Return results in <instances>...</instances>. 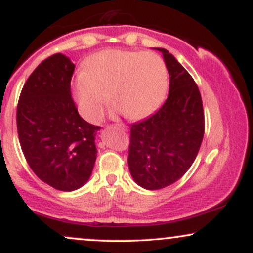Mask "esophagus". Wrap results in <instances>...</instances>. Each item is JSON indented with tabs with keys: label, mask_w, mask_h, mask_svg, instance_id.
<instances>
[{
	"label": "esophagus",
	"mask_w": 253,
	"mask_h": 253,
	"mask_svg": "<svg viewBox=\"0 0 253 253\" xmlns=\"http://www.w3.org/2000/svg\"><path fill=\"white\" fill-rule=\"evenodd\" d=\"M115 126H117L118 128H120V129H123V130H127V127L125 126V125H123V124H117V125H115Z\"/></svg>",
	"instance_id": "obj_1"
}]
</instances>
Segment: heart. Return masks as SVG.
I'll return each mask as SVG.
<instances>
[{"label":"heart","mask_w":253,"mask_h":253,"mask_svg":"<svg viewBox=\"0 0 253 253\" xmlns=\"http://www.w3.org/2000/svg\"><path fill=\"white\" fill-rule=\"evenodd\" d=\"M168 69L155 52L106 50L84 62L83 72L72 83V95L82 117L96 123L109 101L126 118L149 117L163 103Z\"/></svg>","instance_id":"1"}]
</instances>
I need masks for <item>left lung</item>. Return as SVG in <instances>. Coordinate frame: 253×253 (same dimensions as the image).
Returning <instances> with one entry per match:
<instances>
[{
  "mask_svg": "<svg viewBox=\"0 0 253 253\" xmlns=\"http://www.w3.org/2000/svg\"><path fill=\"white\" fill-rule=\"evenodd\" d=\"M170 76L169 96L153 115L130 126L128 168L140 187L157 190L168 187L189 170L203 134L202 98L189 72L165 48Z\"/></svg>",
  "mask_w": 253,
  "mask_h": 253,
  "instance_id": "1",
  "label": "left lung"
}]
</instances>
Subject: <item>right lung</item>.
<instances>
[{"mask_svg":"<svg viewBox=\"0 0 253 253\" xmlns=\"http://www.w3.org/2000/svg\"><path fill=\"white\" fill-rule=\"evenodd\" d=\"M74 71L75 64L64 54L48 57L26 81L16 110L28 165L42 182L62 191L76 190L89 179L101 128L78 114L70 89Z\"/></svg>","mask_w":253,"mask_h":253,"instance_id":"1","label":"right lung"}]
</instances>
